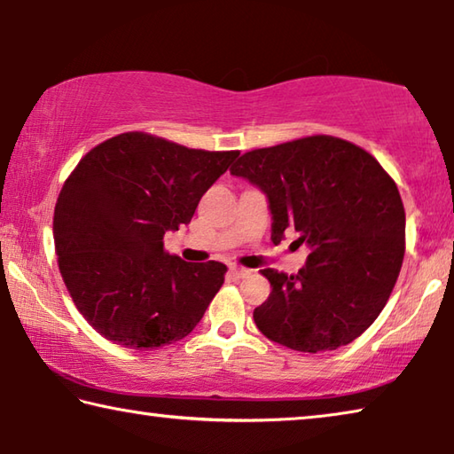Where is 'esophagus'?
Instances as JSON below:
<instances>
[{"label": "esophagus", "mask_w": 454, "mask_h": 454, "mask_svg": "<svg viewBox=\"0 0 454 454\" xmlns=\"http://www.w3.org/2000/svg\"><path fill=\"white\" fill-rule=\"evenodd\" d=\"M230 272H232V276H236V278H244V276L250 274V270H246V268H240V266H232L230 268Z\"/></svg>", "instance_id": "1"}]
</instances>
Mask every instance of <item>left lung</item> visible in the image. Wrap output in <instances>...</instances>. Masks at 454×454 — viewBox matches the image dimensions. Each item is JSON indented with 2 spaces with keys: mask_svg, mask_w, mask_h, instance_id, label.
<instances>
[{
  "mask_svg": "<svg viewBox=\"0 0 454 454\" xmlns=\"http://www.w3.org/2000/svg\"><path fill=\"white\" fill-rule=\"evenodd\" d=\"M230 174L264 192L272 242L309 248L294 276L266 268L272 292L254 309L268 340L298 352L347 347L387 304L404 258V208L371 153L333 136L246 152Z\"/></svg>",
  "mask_w": 454,
  "mask_h": 454,
  "instance_id": "8db88e82",
  "label": "left lung"
}]
</instances>
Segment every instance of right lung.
<instances>
[{"label": "right lung", "mask_w": 454, "mask_h": 454, "mask_svg": "<svg viewBox=\"0 0 454 454\" xmlns=\"http://www.w3.org/2000/svg\"><path fill=\"white\" fill-rule=\"evenodd\" d=\"M238 153L128 132L75 166L53 212V242L74 304L107 340L153 350L202 320L226 266L168 254L164 234L190 224L200 198Z\"/></svg>", "instance_id": "1"}]
</instances>
